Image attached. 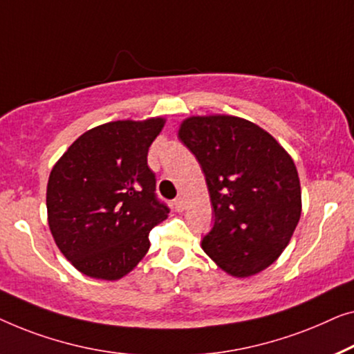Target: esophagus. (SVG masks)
Masks as SVG:
<instances>
[{
	"instance_id": "1",
	"label": "esophagus",
	"mask_w": 354,
	"mask_h": 354,
	"mask_svg": "<svg viewBox=\"0 0 354 354\" xmlns=\"http://www.w3.org/2000/svg\"><path fill=\"white\" fill-rule=\"evenodd\" d=\"M175 208L178 212H183L184 208H186V197H178L175 201Z\"/></svg>"
}]
</instances>
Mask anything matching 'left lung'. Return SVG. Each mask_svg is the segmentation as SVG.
Instances as JSON below:
<instances>
[{"label":"left lung","instance_id":"obj_1","mask_svg":"<svg viewBox=\"0 0 354 354\" xmlns=\"http://www.w3.org/2000/svg\"><path fill=\"white\" fill-rule=\"evenodd\" d=\"M178 138L201 163L215 212L203 252L234 277L266 270L300 221V178L292 157L270 133L234 115L187 117Z\"/></svg>","mask_w":354,"mask_h":354}]
</instances>
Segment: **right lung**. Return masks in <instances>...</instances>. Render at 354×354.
Returning <instances> with one entry per match:
<instances>
[{"mask_svg": "<svg viewBox=\"0 0 354 354\" xmlns=\"http://www.w3.org/2000/svg\"><path fill=\"white\" fill-rule=\"evenodd\" d=\"M165 118L117 120L88 129L53 167L48 225L62 255L84 276L117 281L138 266L149 232L170 210L157 201L147 152Z\"/></svg>", "mask_w": 354, "mask_h": 354, "instance_id": "right-lung-1", "label": "right lung"}]
</instances>
